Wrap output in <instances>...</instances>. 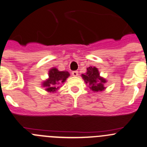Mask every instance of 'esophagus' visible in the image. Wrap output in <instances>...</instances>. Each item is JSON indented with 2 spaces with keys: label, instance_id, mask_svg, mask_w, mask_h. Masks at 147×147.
Instances as JSON below:
<instances>
[{
  "label": "esophagus",
  "instance_id": "esophagus-1",
  "mask_svg": "<svg viewBox=\"0 0 147 147\" xmlns=\"http://www.w3.org/2000/svg\"><path fill=\"white\" fill-rule=\"evenodd\" d=\"M72 75H73V76H75V77L78 76V71H73V72H72Z\"/></svg>",
  "mask_w": 147,
  "mask_h": 147
}]
</instances>
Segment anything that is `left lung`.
Returning a JSON list of instances; mask_svg holds the SVG:
<instances>
[{
	"label": "left lung",
	"instance_id": "left-lung-1",
	"mask_svg": "<svg viewBox=\"0 0 147 147\" xmlns=\"http://www.w3.org/2000/svg\"><path fill=\"white\" fill-rule=\"evenodd\" d=\"M81 75L85 83L93 92H102L106 88L104 85L107 80L100 75L98 69L95 67H89L87 68V72Z\"/></svg>",
	"mask_w": 147,
	"mask_h": 147
}]
</instances>
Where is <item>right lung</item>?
<instances>
[{"label": "right lung", "instance_id": "right-lung-1", "mask_svg": "<svg viewBox=\"0 0 147 147\" xmlns=\"http://www.w3.org/2000/svg\"><path fill=\"white\" fill-rule=\"evenodd\" d=\"M69 75L67 71H59L56 67H52L49 70L47 79L42 82V86L47 92H55L59 89Z\"/></svg>", "mask_w": 147, "mask_h": 147}]
</instances>
